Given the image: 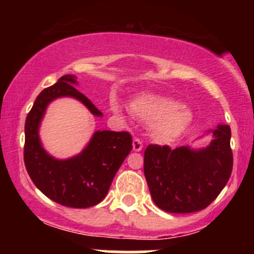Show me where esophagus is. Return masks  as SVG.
<instances>
[{
  "mask_svg": "<svg viewBox=\"0 0 254 254\" xmlns=\"http://www.w3.org/2000/svg\"><path fill=\"white\" fill-rule=\"evenodd\" d=\"M132 148L135 151H139L143 149V143H142V141L139 138H133V142H132Z\"/></svg>",
  "mask_w": 254,
  "mask_h": 254,
  "instance_id": "obj_1",
  "label": "esophagus"
}]
</instances>
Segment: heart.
Returning <instances> with one entry per match:
<instances>
[{
    "label": "heart",
    "instance_id": "heart-1",
    "mask_svg": "<svg viewBox=\"0 0 254 254\" xmlns=\"http://www.w3.org/2000/svg\"><path fill=\"white\" fill-rule=\"evenodd\" d=\"M112 109L122 115L118 101H112ZM132 115L144 123L151 124V132L157 141L170 143L185 132L192 122V113L180 106L177 100L156 94H141L130 101Z\"/></svg>",
    "mask_w": 254,
    "mask_h": 254
}]
</instances>
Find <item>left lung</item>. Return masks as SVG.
Wrapping results in <instances>:
<instances>
[{
	"label": "left lung",
	"mask_w": 254,
	"mask_h": 254,
	"mask_svg": "<svg viewBox=\"0 0 254 254\" xmlns=\"http://www.w3.org/2000/svg\"><path fill=\"white\" fill-rule=\"evenodd\" d=\"M206 148L171 149L149 144L144 151V176L154 203L161 210L189 214L216 199L233 170L230 127L218 125Z\"/></svg>",
	"instance_id": "obj_1"
}]
</instances>
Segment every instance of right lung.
<instances>
[{
    "mask_svg": "<svg viewBox=\"0 0 254 254\" xmlns=\"http://www.w3.org/2000/svg\"><path fill=\"white\" fill-rule=\"evenodd\" d=\"M76 83V76L64 75L38 95L26 118L24 161L32 182L46 197L61 205L82 209L97 205L106 197L113 178L132 149V137L127 131H97L78 155L66 160L49 155L40 144L38 129L50 101L71 97L94 116H103L75 88Z\"/></svg>",
    "mask_w": 254,
    "mask_h": 254,
    "instance_id": "add662e5",
    "label": "right lung"
}]
</instances>
